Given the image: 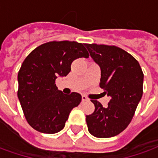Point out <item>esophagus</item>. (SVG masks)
<instances>
[{
    "mask_svg": "<svg viewBox=\"0 0 158 158\" xmlns=\"http://www.w3.org/2000/svg\"><path fill=\"white\" fill-rule=\"evenodd\" d=\"M86 101H89V99L87 98V96H85V95H83V96H82V102H86Z\"/></svg>",
    "mask_w": 158,
    "mask_h": 158,
    "instance_id": "34e87169",
    "label": "esophagus"
}]
</instances>
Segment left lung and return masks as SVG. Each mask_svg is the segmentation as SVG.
<instances>
[{
	"label": "left lung",
	"instance_id": "left-lung-1",
	"mask_svg": "<svg viewBox=\"0 0 158 158\" xmlns=\"http://www.w3.org/2000/svg\"><path fill=\"white\" fill-rule=\"evenodd\" d=\"M101 69L100 87L111 97L106 107L95 100L92 114L86 116L89 132L97 138H109L123 131L131 122L142 97L141 68L133 56L114 45L85 44Z\"/></svg>",
	"mask_w": 158,
	"mask_h": 158
}]
</instances>
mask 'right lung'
<instances>
[{
  "label": "right lung",
  "instance_id": "1",
  "mask_svg": "<svg viewBox=\"0 0 158 158\" xmlns=\"http://www.w3.org/2000/svg\"><path fill=\"white\" fill-rule=\"evenodd\" d=\"M85 44L52 41L40 45L23 62L18 74V97L27 122L44 134L61 131L69 113L81 102V95H66L57 89L56 79L71 71L77 58L89 57Z\"/></svg>",
  "mask_w": 158,
  "mask_h": 158
}]
</instances>
